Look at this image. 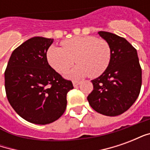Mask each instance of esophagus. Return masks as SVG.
<instances>
[{"label": "esophagus", "mask_w": 150, "mask_h": 150, "mask_svg": "<svg viewBox=\"0 0 150 150\" xmlns=\"http://www.w3.org/2000/svg\"><path fill=\"white\" fill-rule=\"evenodd\" d=\"M79 83H80V82L73 81V85H74V87H77L78 85H79Z\"/></svg>", "instance_id": "obj_1"}]
</instances>
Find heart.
<instances>
[{"label": "heart", "instance_id": "heart-1", "mask_svg": "<svg viewBox=\"0 0 150 150\" xmlns=\"http://www.w3.org/2000/svg\"><path fill=\"white\" fill-rule=\"evenodd\" d=\"M62 47L52 46L46 52L50 66L59 74H65L75 62L78 65L70 77L78 79L102 75L111 61V48L106 40L93 36H78L64 40Z\"/></svg>", "mask_w": 150, "mask_h": 150}]
</instances>
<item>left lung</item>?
Listing matches in <instances>:
<instances>
[{"label": "left lung", "mask_w": 150, "mask_h": 150, "mask_svg": "<svg viewBox=\"0 0 150 150\" xmlns=\"http://www.w3.org/2000/svg\"><path fill=\"white\" fill-rule=\"evenodd\" d=\"M98 34L111 48L107 70L91 80L93 90L88 100L96 112L109 116L122 114L134 104L142 88V67L137 50L122 37L109 32Z\"/></svg>", "instance_id": "left-lung-1"}]
</instances>
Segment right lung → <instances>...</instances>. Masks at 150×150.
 Listing matches in <instances>:
<instances>
[{
	"mask_svg": "<svg viewBox=\"0 0 150 150\" xmlns=\"http://www.w3.org/2000/svg\"><path fill=\"white\" fill-rule=\"evenodd\" d=\"M53 38H31L13 51L5 71L6 96L12 108L29 122L47 125L67 108V94L74 88L49 65L46 52Z\"/></svg>",
	"mask_w": 150,
	"mask_h": 150,
	"instance_id": "obj_1",
	"label": "right lung"
}]
</instances>
